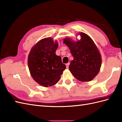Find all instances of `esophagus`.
I'll return each instance as SVG.
<instances>
[{
  "label": "esophagus",
  "mask_w": 122,
  "mask_h": 122,
  "mask_svg": "<svg viewBox=\"0 0 122 122\" xmlns=\"http://www.w3.org/2000/svg\"><path fill=\"white\" fill-rule=\"evenodd\" d=\"M69 64H70V63H67V64H66V69H68V68H69Z\"/></svg>",
  "instance_id": "esophagus-1"
}]
</instances>
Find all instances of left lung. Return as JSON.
I'll return each mask as SVG.
<instances>
[{
    "label": "left lung",
    "instance_id": "obj_1",
    "mask_svg": "<svg viewBox=\"0 0 122 122\" xmlns=\"http://www.w3.org/2000/svg\"><path fill=\"white\" fill-rule=\"evenodd\" d=\"M80 40L74 41L70 38L63 39L74 59L69 70L75 78L82 82H89L98 73L102 64V57L94 41L84 32H79Z\"/></svg>",
    "mask_w": 122,
    "mask_h": 122
}]
</instances>
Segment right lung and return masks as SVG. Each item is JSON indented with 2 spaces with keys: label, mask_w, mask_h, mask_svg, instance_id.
<instances>
[{
  "label": "right lung",
  "mask_w": 122,
  "mask_h": 122,
  "mask_svg": "<svg viewBox=\"0 0 122 122\" xmlns=\"http://www.w3.org/2000/svg\"><path fill=\"white\" fill-rule=\"evenodd\" d=\"M58 42L51 37L39 40L30 50L28 66L33 79L41 86H51L56 84L66 69L60 56L56 51Z\"/></svg>",
  "instance_id": "1"
}]
</instances>
